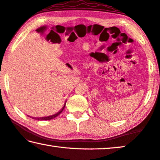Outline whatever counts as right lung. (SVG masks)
<instances>
[{
  "mask_svg": "<svg viewBox=\"0 0 160 160\" xmlns=\"http://www.w3.org/2000/svg\"><path fill=\"white\" fill-rule=\"evenodd\" d=\"M65 103L64 106H63V108L59 111V112L54 114V115H52L47 116V117H42V118H32V117H30V116L29 117H30V118H32V119H35V120H52V119L56 118L57 116L59 115L62 112V110H64V108H65Z\"/></svg>",
  "mask_w": 160,
  "mask_h": 160,
  "instance_id": "1",
  "label": "right lung"
}]
</instances>
